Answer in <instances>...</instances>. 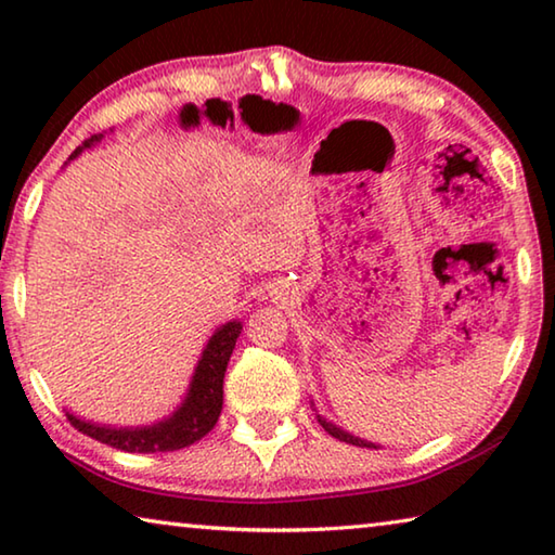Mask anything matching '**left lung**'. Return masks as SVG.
Segmentation results:
<instances>
[{"mask_svg": "<svg viewBox=\"0 0 555 555\" xmlns=\"http://www.w3.org/2000/svg\"><path fill=\"white\" fill-rule=\"evenodd\" d=\"M318 424H321L333 438L345 440V443H352V446H360V448H379V446L370 443V440H362V438H357V436H352V434H347V430H343L340 426H335V424H331V421H327V418H323L321 413H318Z\"/></svg>", "mask_w": 555, "mask_h": 555, "instance_id": "8db88e82", "label": "left lung"}]
</instances>
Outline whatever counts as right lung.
<instances>
[{"label":"right lung","mask_w":555,"mask_h":555,"mask_svg":"<svg viewBox=\"0 0 555 555\" xmlns=\"http://www.w3.org/2000/svg\"><path fill=\"white\" fill-rule=\"evenodd\" d=\"M102 142V134L90 137L86 144L75 149L70 158L78 156L82 149H90L92 144ZM242 333V321H230L220 325L218 331L205 345L201 352V360L195 364V372L188 384V391L171 416L156 421L152 426H105L92 424L80 416H73L68 411L70 424L82 430V434L107 443L112 448L127 450V453H171V450H181L193 446L205 434H210L212 426L218 424L222 411V379L224 370H228L230 354L234 350V343Z\"/></svg>","instance_id":"obj_1"}]
</instances>
